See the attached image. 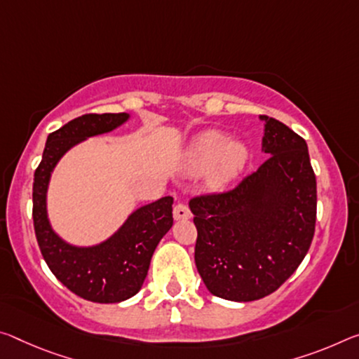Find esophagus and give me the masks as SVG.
Masks as SVG:
<instances>
[{
  "instance_id": "obj_1",
  "label": "esophagus",
  "mask_w": 359,
  "mask_h": 359,
  "mask_svg": "<svg viewBox=\"0 0 359 359\" xmlns=\"http://www.w3.org/2000/svg\"><path fill=\"white\" fill-rule=\"evenodd\" d=\"M172 212H174V219H175V220H187V219L191 217V210H190V208L187 206V204H184V203L175 204Z\"/></svg>"
}]
</instances>
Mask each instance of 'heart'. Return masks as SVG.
<instances>
[{
	"mask_svg": "<svg viewBox=\"0 0 359 359\" xmlns=\"http://www.w3.org/2000/svg\"><path fill=\"white\" fill-rule=\"evenodd\" d=\"M248 150L243 144L229 142L220 130H204L193 142L189 153V164L193 170L210 169V184L222 185L243 168Z\"/></svg>",
	"mask_w": 359,
	"mask_h": 359,
	"instance_id": "heart-1",
	"label": "heart"
}]
</instances>
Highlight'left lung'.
<instances>
[{
    "label": "left lung",
    "mask_w": 359,
    "mask_h": 359,
    "mask_svg": "<svg viewBox=\"0 0 359 359\" xmlns=\"http://www.w3.org/2000/svg\"><path fill=\"white\" fill-rule=\"evenodd\" d=\"M260 118L270 156L233 189L190 200L198 273L210 294L235 302L275 292L315 235L316 177L306 142L278 119Z\"/></svg>",
    "instance_id": "8db88e82"
}]
</instances>
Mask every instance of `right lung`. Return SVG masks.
<instances>
[{
	"mask_svg": "<svg viewBox=\"0 0 359 359\" xmlns=\"http://www.w3.org/2000/svg\"><path fill=\"white\" fill-rule=\"evenodd\" d=\"M126 113H88L48 135L43 159L33 177V226L50 271L67 289L97 304L123 302L140 291L158 243L172 226V198L164 196L130 214L110 240L94 248H75L50 229L46 190L50 172L64 153L90 135L110 133Z\"/></svg>",
	"mask_w": 359,
	"mask_h": 359,
	"instance_id": "1",
	"label": "right lung"
}]
</instances>
